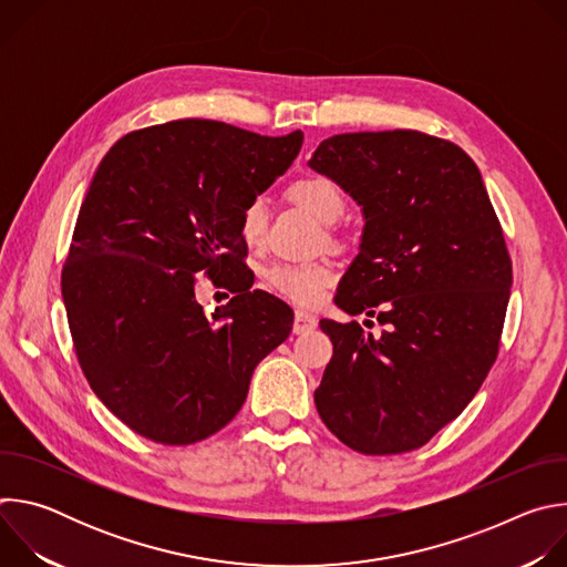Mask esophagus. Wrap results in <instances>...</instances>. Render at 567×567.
I'll return each instance as SVG.
<instances>
[{
	"label": "esophagus",
	"instance_id": "esophagus-1",
	"mask_svg": "<svg viewBox=\"0 0 567 567\" xmlns=\"http://www.w3.org/2000/svg\"><path fill=\"white\" fill-rule=\"evenodd\" d=\"M318 326V318L313 313H307V311H296V318H293V334H307L311 330H316Z\"/></svg>",
	"mask_w": 567,
	"mask_h": 567
}]
</instances>
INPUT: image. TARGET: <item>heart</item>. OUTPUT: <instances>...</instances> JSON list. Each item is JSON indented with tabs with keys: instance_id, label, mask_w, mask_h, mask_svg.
Here are the masks:
<instances>
[{
	"instance_id": "obj_1",
	"label": "heart",
	"mask_w": 567,
	"mask_h": 567,
	"mask_svg": "<svg viewBox=\"0 0 567 567\" xmlns=\"http://www.w3.org/2000/svg\"><path fill=\"white\" fill-rule=\"evenodd\" d=\"M289 197L302 206L318 224H334L346 210V197L341 188L328 177H300L289 186ZM267 202L254 197L239 213V233L249 247H258L267 230ZM334 280V269L328 262L305 265H276L267 271V282L280 296L296 305H316L326 287Z\"/></svg>"
}]
</instances>
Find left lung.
Here are the masks:
<instances>
[{
  "label": "left lung",
  "instance_id": "1",
  "mask_svg": "<svg viewBox=\"0 0 567 567\" xmlns=\"http://www.w3.org/2000/svg\"><path fill=\"white\" fill-rule=\"evenodd\" d=\"M309 168L365 221L334 302L385 326L374 339L357 320H320L334 354L316 411L359 453L420 449L466 409L498 357L512 289L501 221L471 156L424 132L337 134Z\"/></svg>",
  "mask_w": 567,
  "mask_h": 567
}]
</instances>
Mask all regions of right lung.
Wrapping results in <instances>:
<instances>
[{
    "label": "right lung",
    "mask_w": 567,
    "mask_h": 567,
    "mask_svg": "<svg viewBox=\"0 0 567 567\" xmlns=\"http://www.w3.org/2000/svg\"><path fill=\"white\" fill-rule=\"evenodd\" d=\"M302 132L260 136L171 121L116 141L90 184L62 269L73 348L92 390L134 433L186 446L241 409L256 365L287 341L291 309L235 285L239 213L298 156ZM199 272L238 293L206 319Z\"/></svg>",
    "instance_id": "obj_1"
}]
</instances>
